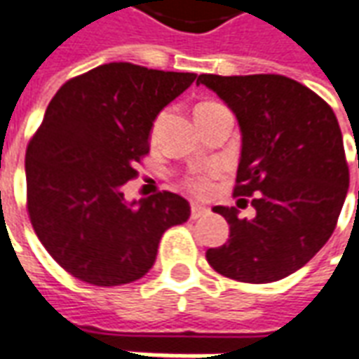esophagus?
I'll return each mask as SVG.
<instances>
[{
  "label": "esophagus",
  "mask_w": 359,
  "mask_h": 359,
  "mask_svg": "<svg viewBox=\"0 0 359 359\" xmlns=\"http://www.w3.org/2000/svg\"><path fill=\"white\" fill-rule=\"evenodd\" d=\"M208 208H203V205H200V203H192L190 205V217L192 219H200L203 217V215H208Z\"/></svg>",
  "instance_id": "obj_1"
}]
</instances>
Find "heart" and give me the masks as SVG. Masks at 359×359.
Segmentation results:
<instances>
[{
    "label": "heart",
    "instance_id": "1",
    "mask_svg": "<svg viewBox=\"0 0 359 359\" xmlns=\"http://www.w3.org/2000/svg\"><path fill=\"white\" fill-rule=\"evenodd\" d=\"M208 105H213V103H202L200 107H208ZM157 126H159V118H157L156 123H154V133L157 130ZM190 184H192V188H194V190H200V192H202V190H205V187H208L203 179H192L190 180Z\"/></svg>",
    "mask_w": 359,
    "mask_h": 359
}]
</instances>
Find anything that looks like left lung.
<instances>
[{
	"instance_id": "8db88e82",
	"label": "left lung",
	"mask_w": 359,
	"mask_h": 359,
	"mask_svg": "<svg viewBox=\"0 0 359 359\" xmlns=\"http://www.w3.org/2000/svg\"><path fill=\"white\" fill-rule=\"evenodd\" d=\"M241 126L234 196L256 215L215 205L229 242L205 252L213 269L242 283H273L308 264L331 238L346 200L348 172L339 121L327 103L283 74H200ZM359 169V159H358Z\"/></svg>"
}]
</instances>
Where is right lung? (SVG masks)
<instances>
[{"mask_svg": "<svg viewBox=\"0 0 359 359\" xmlns=\"http://www.w3.org/2000/svg\"><path fill=\"white\" fill-rule=\"evenodd\" d=\"M194 81V73L107 63L53 95L25 159L28 215L73 277L95 286L144 277L165 231L190 217L182 196L126 202L123 187L149 151L157 115Z\"/></svg>", "mask_w": 359, "mask_h": 359, "instance_id": "right-lung-1", "label": "right lung"}]
</instances>
